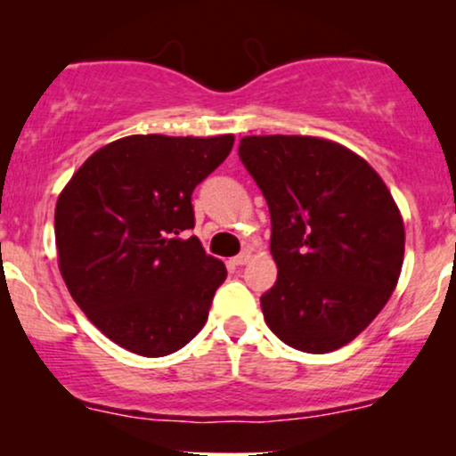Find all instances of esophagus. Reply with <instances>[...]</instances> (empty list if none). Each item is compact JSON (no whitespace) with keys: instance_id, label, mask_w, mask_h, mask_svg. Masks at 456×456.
I'll return each mask as SVG.
<instances>
[{"instance_id":"obj_1","label":"esophagus","mask_w":456,"mask_h":456,"mask_svg":"<svg viewBox=\"0 0 456 456\" xmlns=\"http://www.w3.org/2000/svg\"><path fill=\"white\" fill-rule=\"evenodd\" d=\"M248 259H250V253H246V250H244V253L235 255V257L232 259V264L233 265H246V264H248Z\"/></svg>"}]
</instances>
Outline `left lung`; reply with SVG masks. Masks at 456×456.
Returning <instances> with one entry per match:
<instances>
[{"instance_id":"1","label":"left lung","mask_w":456,"mask_h":456,"mask_svg":"<svg viewBox=\"0 0 456 456\" xmlns=\"http://www.w3.org/2000/svg\"><path fill=\"white\" fill-rule=\"evenodd\" d=\"M240 160L268 201L279 276L261 296L282 343L328 354L354 341L399 281L405 229L373 167L317 137H244Z\"/></svg>"}]
</instances>
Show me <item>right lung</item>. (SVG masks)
<instances>
[{
  "label": "right lung",
  "mask_w": 456,
  "mask_h": 456,
  "mask_svg": "<svg viewBox=\"0 0 456 456\" xmlns=\"http://www.w3.org/2000/svg\"><path fill=\"white\" fill-rule=\"evenodd\" d=\"M233 134H133L104 145L55 206V244L68 291L104 337L160 358L206 326L223 261L195 235L192 191L227 159Z\"/></svg>",
  "instance_id": "obj_1"
}]
</instances>
